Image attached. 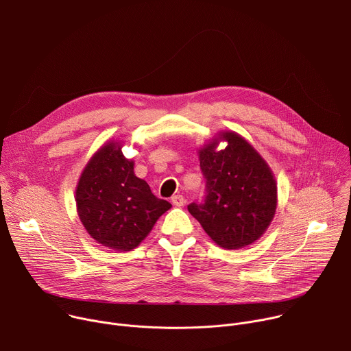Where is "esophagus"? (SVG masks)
Instances as JSON below:
<instances>
[{
    "label": "esophagus",
    "instance_id": "1",
    "mask_svg": "<svg viewBox=\"0 0 351 351\" xmlns=\"http://www.w3.org/2000/svg\"><path fill=\"white\" fill-rule=\"evenodd\" d=\"M172 204H173L175 207H183V206H184V198H183V195H180V194L173 195V197H172Z\"/></svg>",
    "mask_w": 351,
    "mask_h": 351
}]
</instances>
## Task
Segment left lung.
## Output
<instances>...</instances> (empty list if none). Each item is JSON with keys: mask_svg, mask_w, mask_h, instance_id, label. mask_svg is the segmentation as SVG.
I'll return each mask as SVG.
<instances>
[{"mask_svg": "<svg viewBox=\"0 0 351 351\" xmlns=\"http://www.w3.org/2000/svg\"><path fill=\"white\" fill-rule=\"evenodd\" d=\"M227 147L217 149L219 142ZM206 178L204 203L187 206L214 243L226 250L243 248L258 240L271 225L278 187L272 169L257 149L232 130L219 132L198 148Z\"/></svg>", "mask_w": 351, "mask_h": 351, "instance_id": "1", "label": "left lung"}]
</instances>
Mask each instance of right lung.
I'll list each match as a JSON object with an SVG mask.
<instances>
[{
    "label": "right lung",
    "mask_w": 351,
    "mask_h": 351,
    "mask_svg": "<svg viewBox=\"0 0 351 351\" xmlns=\"http://www.w3.org/2000/svg\"><path fill=\"white\" fill-rule=\"evenodd\" d=\"M123 141L99 147L76 186V210L87 233L117 252H130L172 206L157 198L134 175V162L122 154Z\"/></svg>",
    "instance_id": "1"
}]
</instances>
